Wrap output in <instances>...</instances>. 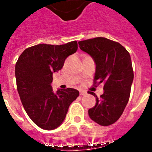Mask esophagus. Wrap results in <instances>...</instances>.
<instances>
[{"label":"esophagus","instance_id":"34e87169","mask_svg":"<svg viewBox=\"0 0 152 152\" xmlns=\"http://www.w3.org/2000/svg\"><path fill=\"white\" fill-rule=\"evenodd\" d=\"M80 94L81 96H83V95H86V91H80Z\"/></svg>","mask_w":152,"mask_h":152}]
</instances>
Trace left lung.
Instances as JSON below:
<instances>
[{
    "mask_svg": "<svg viewBox=\"0 0 152 152\" xmlns=\"http://www.w3.org/2000/svg\"><path fill=\"white\" fill-rule=\"evenodd\" d=\"M81 50L96 63L94 84L104 83V94L96 96V105L88 110L94 121L101 126L115 123L122 115L131 94L134 72L129 52L120 43L103 37L79 42Z\"/></svg>",
    "mask_w": 152,
    "mask_h": 152,
    "instance_id": "obj_1",
    "label": "left lung"
}]
</instances>
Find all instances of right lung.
<instances>
[{"mask_svg": "<svg viewBox=\"0 0 152 152\" xmlns=\"http://www.w3.org/2000/svg\"><path fill=\"white\" fill-rule=\"evenodd\" d=\"M76 41L65 45L39 44L26 48L15 65L17 90L27 114L44 130L56 129L65 120L69 107L80 95L67 88L54 92L52 74L77 51Z\"/></svg>", "mask_w": 152, "mask_h": 152, "instance_id": "right-lung-1", "label": "right lung"}]
</instances>
